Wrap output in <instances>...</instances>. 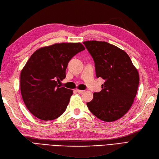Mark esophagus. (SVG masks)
I'll return each mask as SVG.
<instances>
[{"label":"esophagus","mask_w":159,"mask_h":159,"mask_svg":"<svg viewBox=\"0 0 159 159\" xmlns=\"http://www.w3.org/2000/svg\"><path fill=\"white\" fill-rule=\"evenodd\" d=\"M76 91L77 92V93H84V90H80V89H76Z\"/></svg>","instance_id":"34e87169"}]
</instances>
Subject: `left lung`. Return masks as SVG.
I'll list each match as a JSON object with an SVG mask.
<instances>
[{
	"label": "left lung",
	"mask_w": 159,
	"mask_h": 159,
	"mask_svg": "<svg viewBox=\"0 0 159 159\" xmlns=\"http://www.w3.org/2000/svg\"><path fill=\"white\" fill-rule=\"evenodd\" d=\"M94 61L97 77L105 80L87 106L105 122L122 118L133 105L139 82L138 70L124 50L105 41L83 42Z\"/></svg>",
	"instance_id": "obj_1"
}]
</instances>
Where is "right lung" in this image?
<instances>
[{
  "instance_id": "obj_1",
  "label": "right lung",
  "mask_w": 159,
  "mask_h": 159,
  "mask_svg": "<svg viewBox=\"0 0 159 159\" xmlns=\"http://www.w3.org/2000/svg\"><path fill=\"white\" fill-rule=\"evenodd\" d=\"M85 50L81 43H58L31 55L20 74V90L26 107L42 120L58 118L66 110L73 90L61 87L73 56Z\"/></svg>"
}]
</instances>
